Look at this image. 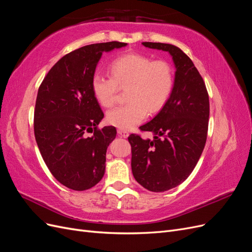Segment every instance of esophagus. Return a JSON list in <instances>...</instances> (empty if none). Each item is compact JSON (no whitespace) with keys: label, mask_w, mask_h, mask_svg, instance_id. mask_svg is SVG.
<instances>
[{"label":"esophagus","mask_w":252,"mask_h":252,"mask_svg":"<svg viewBox=\"0 0 252 252\" xmlns=\"http://www.w3.org/2000/svg\"><path fill=\"white\" fill-rule=\"evenodd\" d=\"M118 133H119L121 136H123V138H127V136L129 135L128 131L124 130V129H118Z\"/></svg>","instance_id":"1"}]
</instances>
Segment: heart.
Instances as JSON below:
<instances>
[{"instance_id": "b5f03b06", "label": "heart", "mask_w": 252, "mask_h": 252, "mask_svg": "<svg viewBox=\"0 0 252 252\" xmlns=\"http://www.w3.org/2000/svg\"><path fill=\"white\" fill-rule=\"evenodd\" d=\"M110 78L94 74L91 91L103 107L116 103L119 88L127 89L126 105L107 112L106 120L119 129H130L155 114L168 101L173 88V72L165 61H152L140 53H126L109 66Z\"/></svg>"}]
</instances>
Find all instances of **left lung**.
I'll return each instance as SVG.
<instances>
[{"mask_svg":"<svg viewBox=\"0 0 252 252\" xmlns=\"http://www.w3.org/2000/svg\"><path fill=\"white\" fill-rule=\"evenodd\" d=\"M145 47L167 51L175 66L171 94L157 116L140 127L154 140L130 134L131 169L136 182L154 192H164L184 182L199 161L207 139L209 96L192 61L171 44L143 42Z\"/></svg>","mask_w":252,"mask_h":252,"instance_id":"8db88e82","label":"left lung"}]
</instances>
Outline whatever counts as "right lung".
<instances>
[{
    "label": "right lung",
    "instance_id": "right-lung-1",
    "mask_svg": "<svg viewBox=\"0 0 252 252\" xmlns=\"http://www.w3.org/2000/svg\"><path fill=\"white\" fill-rule=\"evenodd\" d=\"M126 45L97 43L71 51L53 65L37 91V147L53 177L72 190L94 187L105 173L106 151L117 129L97 128L104 113L91 91V79L103 52Z\"/></svg>",
    "mask_w": 252,
    "mask_h": 252
}]
</instances>
